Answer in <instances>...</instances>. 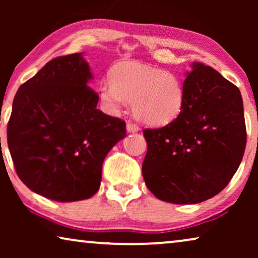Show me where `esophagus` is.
I'll use <instances>...</instances> for the list:
<instances>
[{
  "label": "esophagus",
  "mask_w": 258,
  "mask_h": 258,
  "mask_svg": "<svg viewBox=\"0 0 258 258\" xmlns=\"http://www.w3.org/2000/svg\"><path fill=\"white\" fill-rule=\"evenodd\" d=\"M126 130H128L129 133H135V132H139L140 128L136 123H134L133 121H129L126 123Z\"/></svg>",
  "instance_id": "34e87169"
}]
</instances>
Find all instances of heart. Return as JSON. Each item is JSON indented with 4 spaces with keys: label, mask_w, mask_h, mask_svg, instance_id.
Segmentation results:
<instances>
[{
    "label": "heart",
    "mask_w": 258,
    "mask_h": 258,
    "mask_svg": "<svg viewBox=\"0 0 258 258\" xmlns=\"http://www.w3.org/2000/svg\"><path fill=\"white\" fill-rule=\"evenodd\" d=\"M111 82L100 87V98L110 112L133 102L136 118L150 125H163L177 117L184 105V88L175 74L163 69L124 62L111 72Z\"/></svg>",
    "instance_id": "1"
}]
</instances>
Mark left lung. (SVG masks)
I'll use <instances>...</instances> for the list:
<instances>
[{
    "label": "left lung",
    "mask_w": 258,
    "mask_h": 258,
    "mask_svg": "<svg viewBox=\"0 0 258 258\" xmlns=\"http://www.w3.org/2000/svg\"><path fill=\"white\" fill-rule=\"evenodd\" d=\"M184 105L174 121L146 128L142 164L157 199L195 204L221 192L239 167L246 144L239 89L220 73L194 63L183 83Z\"/></svg>",
    "instance_id": "1"
}]
</instances>
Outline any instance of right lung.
Masks as SVG:
<instances>
[{
    "mask_svg": "<svg viewBox=\"0 0 258 258\" xmlns=\"http://www.w3.org/2000/svg\"><path fill=\"white\" fill-rule=\"evenodd\" d=\"M81 52L58 56L19 88L7 126L14 167L34 192L58 202L100 189L107 154L125 137V122L96 108Z\"/></svg>",
    "mask_w": 258,
    "mask_h": 258,
    "instance_id": "add662e5",
    "label": "right lung"
}]
</instances>
